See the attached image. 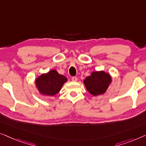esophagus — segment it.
Returning a JSON list of instances; mask_svg holds the SVG:
<instances>
[{"mask_svg": "<svg viewBox=\"0 0 146 146\" xmlns=\"http://www.w3.org/2000/svg\"><path fill=\"white\" fill-rule=\"evenodd\" d=\"M77 77H73L71 78V80H72L73 81H77Z\"/></svg>", "mask_w": 146, "mask_h": 146, "instance_id": "obj_1", "label": "esophagus"}]
</instances>
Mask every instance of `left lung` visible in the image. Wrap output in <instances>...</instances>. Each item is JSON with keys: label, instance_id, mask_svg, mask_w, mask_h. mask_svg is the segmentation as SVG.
Segmentation results:
<instances>
[{"label": "left lung", "instance_id": "left-lung-1", "mask_svg": "<svg viewBox=\"0 0 146 146\" xmlns=\"http://www.w3.org/2000/svg\"><path fill=\"white\" fill-rule=\"evenodd\" d=\"M111 83V77L109 74L104 71H96L87 77L84 83L87 91L94 96L103 94Z\"/></svg>", "mask_w": 146, "mask_h": 146}]
</instances>
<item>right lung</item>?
I'll return each instance as SVG.
<instances>
[{"instance_id":"obj_1","label":"right lung","mask_w":146,"mask_h":146,"mask_svg":"<svg viewBox=\"0 0 146 146\" xmlns=\"http://www.w3.org/2000/svg\"><path fill=\"white\" fill-rule=\"evenodd\" d=\"M67 80L65 76L59 75L55 70H52L39 77L36 79V84L41 93L53 96L59 93Z\"/></svg>"}]
</instances>
